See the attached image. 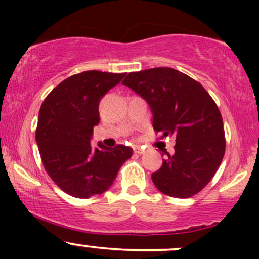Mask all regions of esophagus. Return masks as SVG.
I'll list each match as a JSON object with an SVG mask.
<instances>
[{
    "instance_id": "esophagus-1",
    "label": "esophagus",
    "mask_w": 259,
    "mask_h": 259,
    "mask_svg": "<svg viewBox=\"0 0 259 259\" xmlns=\"http://www.w3.org/2000/svg\"><path fill=\"white\" fill-rule=\"evenodd\" d=\"M133 150H134L135 154H144L145 153V150L142 148V146H134V148H133Z\"/></svg>"
}]
</instances>
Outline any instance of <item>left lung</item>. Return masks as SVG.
<instances>
[{"mask_svg": "<svg viewBox=\"0 0 259 259\" xmlns=\"http://www.w3.org/2000/svg\"><path fill=\"white\" fill-rule=\"evenodd\" d=\"M122 85L146 100L154 130L161 138L176 137V153H166L161 168L151 174L154 185L174 198L199 193L217 173L226 151L223 119L208 91L171 67L130 72Z\"/></svg>", "mask_w": 259, "mask_h": 259, "instance_id": "8db88e82", "label": "left lung"}]
</instances>
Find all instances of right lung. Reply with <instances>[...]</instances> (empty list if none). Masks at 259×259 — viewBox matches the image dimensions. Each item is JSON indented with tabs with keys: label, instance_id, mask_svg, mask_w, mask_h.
<instances>
[{
	"label": "right lung",
	"instance_id": "right-lung-1",
	"mask_svg": "<svg viewBox=\"0 0 259 259\" xmlns=\"http://www.w3.org/2000/svg\"><path fill=\"white\" fill-rule=\"evenodd\" d=\"M125 74L91 70L72 75L46 96L38 113L36 143L45 170L57 187L86 199L106 192L117 171L133 155L125 145H91L100 121L99 103Z\"/></svg>",
	"mask_w": 259,
	"mask_h": 259
}]
</instances>
